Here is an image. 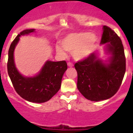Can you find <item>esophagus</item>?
<instances>
[{"label":"esophagus","instance_id":"34e87169","mask_svg":"<svg viewBox=\"0 0 133 133\" xmlns=\"http://www.w3.org/2000/svg\"><path fill=\"white\" fill-rule=\"evenodd\" d=\"M67 65L68 66H69V67H72V66H73V64L71 63H68Z\"/></svg>","mask_w":133,"mask_h":133}]
</instances>
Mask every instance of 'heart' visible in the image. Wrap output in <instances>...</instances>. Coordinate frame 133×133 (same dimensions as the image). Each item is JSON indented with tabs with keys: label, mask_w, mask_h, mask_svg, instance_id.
Instances as JSON below:
<instances>
[{
	"label": "heart",
	"mask_w": 133,
	"mask_h": 133,
	"mask_svg": "<svg viewBox=\"0 0 133 133\" xmlns=\"http://www.w3.org/2000/svg\"><path fill=\"white\" fill-rule=\"evenodd\" d=\"M97 37L93 33L87 32H72L66 35L61 41L60 45H56V53L61 56H66V51L72 52L76 61H83L88 58L95 51Z\"/></svg>",
	"instance_id": "1"
}]
</instances>
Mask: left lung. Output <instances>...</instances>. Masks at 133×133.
I'll return each mask as SVG.
<instances>
[{"label":"left lung","instance_id":"left-lung-1","mask_svg":"<svg viewBox=\"0 0 133 133\" xmlns=\"http://www.w3.org/2000/svg\"><path fill=\"white\" fill-rule=\"evenodd\" d=\"M101 45L106 59L95 52L75 64L77 71V88L87 99L100 101L112 97L119 89L126 70V59L122 41L115 32L103 26Z\"/></svg>","mask_w":133,"mask_h":133}]
</instances>
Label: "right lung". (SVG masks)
<instances>
[{
	"mask_svg": "<svg viewBox=\"0 0 133 133\" xmlns=\"http://www.w3.org/2000/svg\"><path fill=\"white\" fill-rule=\"evenodd\" d=\"M35 29H26L17 35L9 50L7 63L8 74L16 92L23 98L31 103H42L48 101L59 90L62 78L67 70L66 61H46L39 72L32 77L22 75L15 64V48L20 37L35 32Z\"/></svg>",
	"mask_w": 133,
	"mask_h": 133,
	"instance_id": "right-lung-1",
	"label": "right lung"
}]
</instances>
